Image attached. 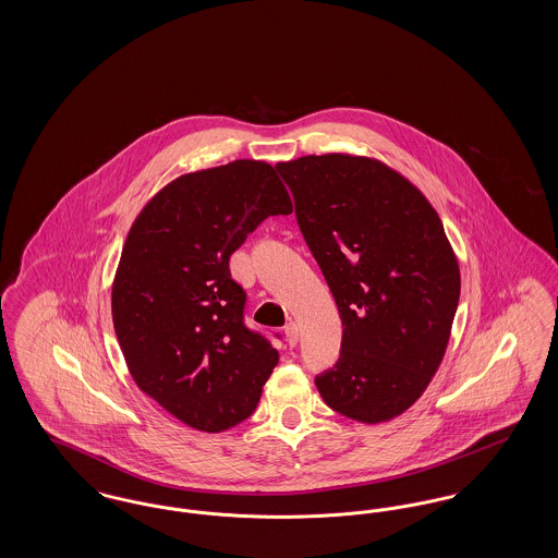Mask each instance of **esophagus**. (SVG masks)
Wrapping results in <instances>:
<instances>
[{
    "mask_svg": "<svg viewBox=\"0 0 558 558\" xmlns=\"http://www.w3.org/2000/svg\"><path fill=\"white\" fill-rule=\"evenodd\" d=\"M284 335H287L289 345L294 347L299 343V326H296L294 322H289V324L284 326Z\"/></svg>",
    "mask_w": 558,
    "mask_h": 558,
    "instance_id": "1",
    "label": "esophagus"
}]
</instances>
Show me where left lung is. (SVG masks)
I'll return each mask as SVG.
<instances>
[{"label": "left lung", "instance_id": "left-lung-1", "mask_svg": "<svg viewBox=\"0 0 558 558\" xmlns=\"http://www.w3.org/2000/svg\"><path fill=\"white\" fill-rule=\"evenodd\" d=\"M276 169L343 322L319 396L347 418L391 421L423 396L450 341L460 269L444 223L380 160L332 153Z\"/></svg>", "mask_w": 558, "mask_h": 558}]
</instances>
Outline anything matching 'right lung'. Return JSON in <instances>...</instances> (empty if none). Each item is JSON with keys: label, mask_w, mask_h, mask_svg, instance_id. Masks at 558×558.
<instances>
[{"label": "right lung", "mask_w": 558, "mask_h": 558, "mask_svg": "<svg viewBox=\"0 0 558 558\" xmlns=\"http://www.w3.org/2000/svg\"><path fill=\"white\" fill-rule=\"evenodd\" d=\"M292 203L264 160L186 173L135 217L112 282V322L135 385L184 425L248 418L278 351L246 328L230 255Z\"/></svg>", "instance_id": "1"}]
</instances>
